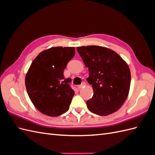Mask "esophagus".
I'll return each instance as SVG.
<instances>
[{"instance_id":"34e87169","label":"esophagus","mask_w":155,"mask_h":155,"mask_svg":"<svg viewBox=\"0 0 155 155\" xmlns=\"http://www.w3.org/2000/svg\"><path fill=\"white\" fill-rule=\"evenodd\" d=\"M85 82H83V83H81V85H79V86L78 87V89H81V88H83V87H85Z\"/></svg>"}]
</instances>
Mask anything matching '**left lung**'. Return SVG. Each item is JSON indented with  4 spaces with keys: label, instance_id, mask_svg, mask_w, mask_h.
<instances>
[{
    "label": "left lung",
    "instance_id": "left-lung-1",
    "mask_svg": "<svg viewBox=\"0 0 155 155\" xmlns=\"http://www.w3.org/2000/svg\"><path fill=\"white\" fill-rule=\"evenodd\" d=\"M77 51L88 68L87 81L94 91L92 97L87 101L89 110L100 116L118 110L129 94L128 64L114 51L103 46H79Z\"/></svg>",
    "mask_w": 155,
    "mask_h": 155
}]
</instances>
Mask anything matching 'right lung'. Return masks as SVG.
Wrapping results in <instances>:
<instances>
[{
	"mask_svg": "<svg viewBox=\"0 0 155 155\" xmlns=\"http://www.w3.org/2000/svg\"><path fill=\"white\" fill-rule=\"evenodd\" d=\"M75 55L74 47H52L33 61L25 78L28 94L42 113L58 116L66 112L74 96L63 72Z\"/></svg>",
	"mask_w": 155,
	"mask_h": 155,
	"instance_id": "obj_1",
	"label": "right lung"
}]
</instances>
